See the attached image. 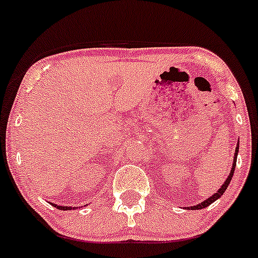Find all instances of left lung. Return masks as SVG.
<instances>
[{
	"mask_svg": "<svg viewBox=\"0 0 258 258\" xmlns=\"http://www.w3.org/2000/svg\"><path fill=\"white\" fill-rule=\"evenodd\" d=\"M238 150H239V145L237 144L236 152H234V158H233V164H232V169H231V172H230V175L227 176L226 181L224 182V184L221 185L219 190H218L216 194H213V195H212L211 198H208V199H206V200H205V201H202L201 204L197 205V206H191L190 208L187 207V210H202V208H206L207 206H210V205L212 204V202H214V201H216V200H218V199H219V198L221 197V195H223V194L225 193V190H226L227 187H229V184H230L231 180H232V176H233L234 169H236V162H237V155H238Z\"/></svg>",
	"mask_w": 258,
	"mask_h": 258,
	"instance_id": "1",
	"label": "left lung"
}]
</instances>
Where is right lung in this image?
<instances>
[{"label": "right lung", "mask_w": 258, "mask_h": 258, "mask_svg": "<svg viewBox=\"0 0 258 258\" xmlns=\"http://www.w3.org/2000/svg\"><path fill=\"white\" fill-rule=\"evenodd\" d=\"M52 206H54V207H57L58 210H61V211H69V210H74L73 207H68V206H58V205H56V204H51ZM75 210H76V208H75Z\"/></svg>", "instance_id": "1"}]
</instances>
